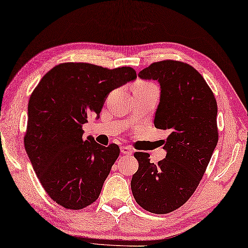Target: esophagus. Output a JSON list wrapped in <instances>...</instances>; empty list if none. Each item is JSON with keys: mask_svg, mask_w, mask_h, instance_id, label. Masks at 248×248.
<instances>
[{"mask_svg": "<svg viewBox=\"0 0 248 248\" xmlns=\"http://www.w3.org/2000/svg\"><path fill=\"white\" fill-rule=\"evenodd\" d=\"M121 153L124 154V155H132L133 151L129 147H127V146H122Z\"/></svg>", "mask_w": 248, "mask_h": 248, "instance_id": "esophagus-1", "label": "esophagus"}]
</instances>
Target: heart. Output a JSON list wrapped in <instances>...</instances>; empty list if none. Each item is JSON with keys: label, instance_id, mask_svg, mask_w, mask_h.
Listing matches in <instances>:
<instances>
[{"label": "heart", "instance_id": "obj_1", "mask_svg": "<svg viewBox=\"0 0 248 248\" xmlns=\"http://www.w3.org/2000/svg\"><path fill=\"white\" fill-rule=\"evenodd\" d=\"M156 86L151 82H146V81H140L137 83L135 90H148V89H155Z\"/></svg>", "mask_w": 248, "mask_h": 248}]
</instances>
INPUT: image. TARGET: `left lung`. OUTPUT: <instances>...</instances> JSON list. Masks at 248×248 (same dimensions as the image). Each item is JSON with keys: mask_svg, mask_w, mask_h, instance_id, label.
<instances>
[{"mask_svg": "<svg viewBox=\"0 0 248 248\" xmlns=\"http://www.w3.org/2000/svg\"><path fill=\"white\" fill-rule=\"evenodd\" d=\"M139 77L159 82L154 124L169 135L164 141L167 155L158 164L151 162L147 153L134 154L139 170L131 188L141 208L166 214L189 200L208 167L218 140L217 100L203 77L188 63L162 60Z\"/></svg>", "mask_w": 248, "mask_h": 248, "instance_id": "obj_1", "label": "left lung"}]
</instances>
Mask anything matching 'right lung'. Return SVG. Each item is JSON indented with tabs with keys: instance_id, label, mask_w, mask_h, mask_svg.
<instances>
[{
	"instance_id": "obj_1",
	"label": "right lung",
	"mask_w": 248,
	"mask_h": 248,
	"mask_svg": "<svg viewBox=\"0 0 248 248\" xmlns=\"http://www.w3.org/2000/svg\"><path fill=\"white\" fill-rule=\"evenodd\" d=\"M135 79L131 67L66 62L48 71L32 91L24 144L45 191L63 208L81 210L99 198L120 147L83 140L82 125L99 119L109 92Z\"/></svg>"
}]
</instances>
